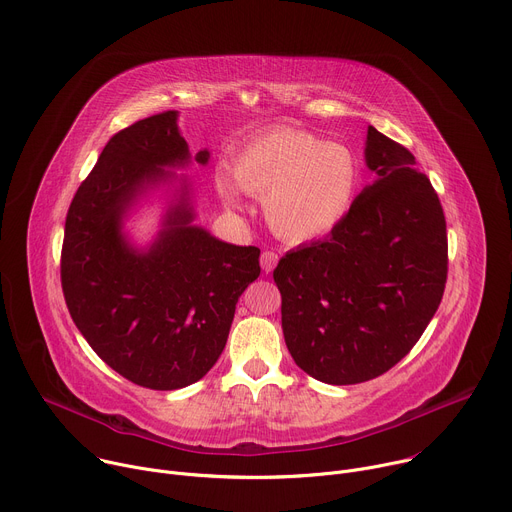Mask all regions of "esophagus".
I'll list each match as a JSON object with an SVG mask.
<instances>
[{
    "instance_id": "1",
    "label": "esophagus",
    "mask_w": 512,
    "mask_h": 512,
    "mask_svg": "<svg viewBox=\"0 0 512 512\" xmlns=\"http://www.w3.org/2000/svg\"><path fill=\"white\" fill-rule=\"evenodd\" d=\"M276 262H278V254H276V252H272V250L262 252V256H260V266H262L264 272H272L274 266H276Z\"/></svg>"
}]
</instances>
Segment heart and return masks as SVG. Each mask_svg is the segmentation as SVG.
<instances>
[{"instance_id": "heart-1", "label": "heart", "mask_w": 512, "mask_h": 512, "mask_svg": "<svg viewBox=\"0 0 512 512\" xmlns=\"http://www.w3.org/2000/svg\"><path fill=\"white\" fill-rule=\"evenodd\" d=\"M236 185L264 199L272 230L291 242L333 234L358 197L360 168L354 154L297 128H274L252 138L234 160ZM234 201L230 185H221Z\"/></svg>"}]
</instances>
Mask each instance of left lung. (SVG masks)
<instances>
[{
    "instance_id": "obj_1",
    "label": "left lung",
    "mask_w": 512,
    "mask_h": 512,
    "mask_svg": "<svg viewBox=\"0 0 512 512\" xmlns=\"http://www.w3.org/2000/svg\"><path fill=\"white\" fill-rule=\"evenodd\" d=\"M376 183L323 242L280 258L282 333L295 364L327 384H358L399 364L433 319L447 282L439 197L399 142L368 128Z\"/></svg>"
}]
</instances>
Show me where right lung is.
Segmentation results:
<instances>
[{
    "mask_svg": "<svg viewBox=\"0 0 512 512\" xmlns=\"http://www.w3.org/2000/svg\"><path fill=\"white\" fill-rule=\"evenodd\" d=\"M207 150L195 160L205 164ZM189 146L177 111H162L113 134L77 189L61 250L69 313L93 352L120 376L152 390L203 378L221 356L236 303L260 276V250L215 240L189 225L179 205L146 254L120 234L130 201L185 164Z\"/></svg>",
    "mask_w": 512,
    "mask_h": 512,
    "instance_id": "add662e5",
    "label": "right lung"
}]
</instances>
